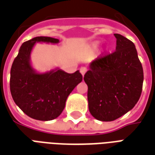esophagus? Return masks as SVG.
<instances>
[{"label":"esophagus","mask_w":155,"mask_h":155,"mask_svg":"<svg viewBox=\"0 0 155 155\" xmlns=\"http://www.w3.org/2000/svg\"><path fill=\"white\" fill-rule=\"evenodd\" d=\"M80 71H81V74H82V75L84 76V74H85V72L87 71V68H86V67H81V70H80Z\"/></svg>","instance_id":"1"}]
</instances>
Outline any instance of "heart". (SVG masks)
Masks as SVG:
<instances>
[{
    "instance_id": "obj_1",
    "label": "heart",
    "mask_w": 155,
    "mask_h": 155,
    "mask_svg": "<svg viewBox=\"0 0 155 155\" xmlns=\"http://www.w3.org/2000/svg\"><path fill=\"white\" fill-rule=\"evenodd\" d=\"M96 45H97V44H94V45H93V47H96Z\"/></svg>"
}]
</instances>
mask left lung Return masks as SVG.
Here are the masks:
<instances>
[{
  "mask_svg": "<svg viewBox=\"0 0 155 155\" xmlns=\"http://www.w3.org/2000/svg\"><path fill=\"white\" fill-rule=\"evenodd\" d=\"M115 51L92 61L84 81L89 110L101 121H113L132 110L142 92L143 72L133 42L120 34Z\"/></svg>",
  "mask_w": 155,
  "mask_h": 155,
  "instance_id": "left-lung-1",
  "label": "left lung"
}]
</instances>
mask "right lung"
I'll return each mask as SVG.
<instances>
[{
    "label": "right lung",
    "mask_w": 155,
    "mask_h": 155,
    "mask_svg": "<svg viewBox=\"0 0 155 155\" xmlns=\"http://www.w3.org/2000/svg\"><path fill=\"white\" fill-rule=\"evenodd\" d=\"M36 42L57 44L58 39L37 36L21 45L11 69L10 89L16 105L37 120H54L62 113L65 101L82 81L80 71L69 74L61 69L36 72L31 64V53Z\"/></svg>",
    "instance_id": "right-lung-1"
}]
</instances>
